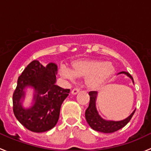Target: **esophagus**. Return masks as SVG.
I'll use <instances>...</instances> for the list:
<instances>
[{"label": "esophagus", "instance_id": "obj_1", "mask_svg": "<svg viewBox=\"0 0 151 151\" xmlns=\"http://www.w3.org/2000/svg\"><path fill=\"white\" fill-rule=\"evenodd\" d=\"M79 91H80V90H79V88H73L72 91H71V94H73V95H75V94H77L79 92Z\"/></svg>", "mask_w": 151, "mask_h": 151}]
</instances>
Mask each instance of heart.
<instances>
[{
    "label": "heart",
    "instance_id": "b5f03b06",
    "mask_svg": "<svg viewBox=\"0 0 151 151\" xmlns=\"http://www.w3.org/2000/svg\"><path fill=\"white\" fill-rule=\"evenodd\" d=\"M115 68L108 62L97 60H79L70 65V71L65 68L60 70L62 77L72 79L73 76L85 78L87 88L96 90L101 88L114 75Z\"/></svg>",
    "mask_w": 151,
    "mask_h": 151
}]
</instances>
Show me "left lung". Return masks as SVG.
I'll list each match as a JSON object with an SVG mask.
<instances>
[{"instance_id": "1", "label": "left lung", "mask_w": 151, "mask_h": 151, "mask_svg": "<svg viewBox=\"0 0 151 151\" xmlns=\"http://www.w3.org/2000/svg\"><path fill=\"white\" fill-rule=\"evenodd\" d=\"M119 74H125L132 80L134 83L132 76L130 75L128 72L123 71V72L119 73ZM88 94L90 96L89 105H88V108L85 112V117H86V122L90 126V127L95 131L103 133L115 132L118 131L120 129L125 127L129 122L135 112V110H134L132 114L129 116H128L127 119L122 121H119V122L105 120L99 116L97 108H96V99H97V91H90Z\"/></svg>"}]
</instances>
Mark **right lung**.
Wrapping results in <instances>:
<instances>
[{"mask_svg": "<svg viewBox=\"0 0 151 151\" xmlns=\"http://www.w3.org/2000/svg\"><path fill=\"white\" fill-rule=\"evenodd\" d=\"M57 66L49 63L44 67L38 60L31 62L19 76L13 94V111L17 120L33 132H44L55 127L60 117V108L70 93L55 85ZM35 90L33 105L24 109L21 103L26 87Z\"/></svg>", "mask_w": 151, "mask_h": 151, "instance_id": "right-lung-1", "label": "right lung"}]
</instances>
